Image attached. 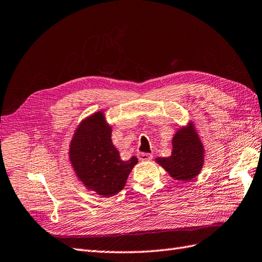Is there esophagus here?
<instances>
[{
    "instance_id": "1",
    "label": "esophagus",
    "mask_w": 262,
    "mask_h": 262,
    "mask_svg": "<svg viewBox=\"0 0 262 262\" xmlns=\"http://www.w3.org/2000/svg\"><path fill=\"white\" fill-rule=\"evenodd\" d=\"M152 155L150 153H140L139 155V160L140 161H150L152 159Z\"/></svg>"
}]
</instances>
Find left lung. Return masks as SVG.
Masks as SVG:
<instances>
[{"label":"left lung","mask_w":262,"mask_h":262,"mask_svg":"<svg viewBox=\"0 0 262 262\" xmlns=\"http://www.w3.org/2000/svg\"><path fill=\"white\" fill-rule=\"evenodd\" d=\"M157 163L176 180H192L203 167L205 149L193 124L180 127L172 139V152L168 158H157Z\"/></svg>","instance_id":"8db88e82"}]
</instances>
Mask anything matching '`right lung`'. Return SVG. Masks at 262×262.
I'll use <instances>...</instances> for the list:
<instances>
[{"instance_id":"right-lung-1","label":"right lung","mask_w":262,"mask_h":262,"mask_svg":"<svg viewBox=\"0 0 262 262\" xmlns=\"http://www.w3.org/2000/svg\"><path fill=\"white\" fill-rule=\"evenodd\" d=\"M111 133L104 113L95 112L80 123L69 150L76 177L85 188L103 196L120 192L138 163L136 157L127 161L121 160L119 151L112 143Z\"/></svg>"}]
</instances>
